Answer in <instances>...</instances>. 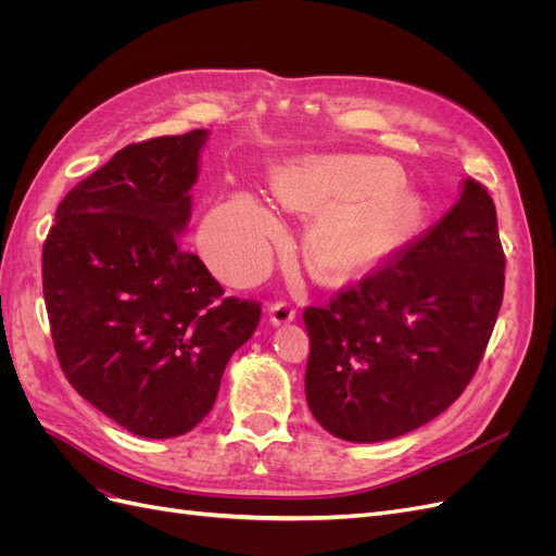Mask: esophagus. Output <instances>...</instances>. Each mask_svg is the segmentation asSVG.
I'll use <instances>...</instances> for the list:
<instances>
[{
    "label": "esophagus",
    "instance_id": "1",
    "mask_svg": "<svg viewBox=\"0 0 556 556\" xmlns=\"http://www.w3.org/2000/svg\"><path fill=\"white\" fill-rule=\"evenodd\" d=\"M268 317H271L274 325L292 323L296 317V308L290 304V301H276V304L268 306Z\"/></svg>",
    "mask_w": 556,
    "mask_h": 556
}]
</instances>
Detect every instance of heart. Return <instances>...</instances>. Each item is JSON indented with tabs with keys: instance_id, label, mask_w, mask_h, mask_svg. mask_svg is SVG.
Masks as SVG:
<instances>
[{
	"instance_id": "b5f03b06",
	"label": "heart",
	"mask_w": 556,
	"mask_h": 556,
	"mask_svg": "<svg viewBox=\"0 0 556 556\" xmlns=\"http://www.w3.org/2000/svg\"><path fill=\"white\" fill-rule=\"evenodd\" d=\"M394 182L390 164L355 155L308 157L276 174L274 192L282 204L315 215L306 252L319 278L362 276L406 237L413 213L392 192ZM280 231L278 217L260 199L233 194L206 217V257L225 278L250 280L266 268Z\"/></svg>"
}]
</instances>
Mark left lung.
<instances>
[{"label":"left lung","mask_w":556,"mask_h":556,"mask_svg":"<svg viewBox=\"0 0 556 556\" xmlns=\"http://www.w3.org/2000/svg\"><path fill=\"white\" fill-rule=\"evenodd\" d=\"M506 282L482 182L439 223L327 306H308L306 399L329 433L378 443L431 422L473 380Z\"/></svg>","instance_id":"obj_1"}]
</instances>
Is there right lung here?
<instances>
[{"mask_svg":"<svg viewBox=\"0 0 556 556\" xmlns=\"http://www.w3.org/2000/svg\"><path fill=\"white\" fill-rule=\"evenodd\" d=\"M204 129L129 143L66 192L43 243V299L74 390L143 439L188 433L213 408L260 301L225 296L182 248Z\"/></svg>","mask_w":556,"mask_h":556,"instance_id":"obj_1","label":"right lung"}]
</instances>
